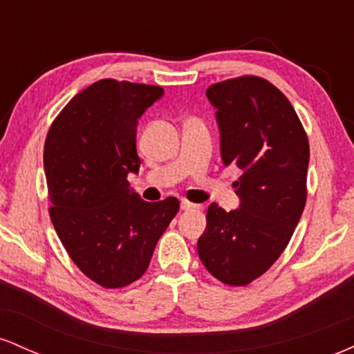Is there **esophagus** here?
Listing matches in <instances>:
<instances>
[{"label": "esophagus", "mask_w": 354, "mask_h": 354, "mask_svg": "<svg viewBox=\"0 0 354 354\" xmlns=\"http://www.w3.org/2000/svg\"><path fill=\"white\" fill-rule=\"evenodd\" d=\"M201 205H194V203H189L188 200H181V209L185 211H193V209H201Z\"/></svg>", "instance_id": "obj_1"}]
</instances>
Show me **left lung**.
I'll return each instance as SVG.
<instances>
[{
	"instance_id": "1",
	"label": "left lung",
	"mask_w": 354,
	"mask_h": 354,
	"mask_svg": "<svg viewBox=\"0 0 354 354\" xmlns=\"http://www.w3.org/2000/svg\"><path fill=\"white\" fill-rule=\"evenodd\" d=\"M216 108L221 160L241 176L239 208L211 203L198 254L230 286H246L288 246L306 205L310 143L295 108L270 81L239 76L206 89Z\"/></svg>"
}]
</instances>
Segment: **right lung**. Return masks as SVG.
<instances>
[{
  "label": "right lung",
  "instance_id": "obj_1",
  "mask_svg": "<svg viewBox=\"0 0 354 354\" xmlns=\"http://www.w3.org/2000/svg\"><path fill=\"white\" fill-rule=\"evenodd\" d=\"M163 88L100 80L53 121L44 141L50 218L75 265L103 288H123L148 270L158 239L180 209L129 188L138 173V120Z\"/></svg>",
  "mask_w": 354,
  "mask_h": 354
}]
</instances>
